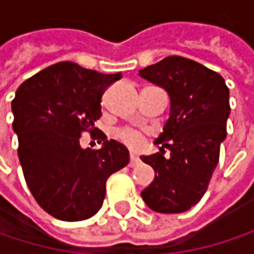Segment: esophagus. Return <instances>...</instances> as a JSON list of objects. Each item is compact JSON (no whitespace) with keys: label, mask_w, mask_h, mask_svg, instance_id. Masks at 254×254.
Returning <instances> with one entry per match:
<instances>
[{"label":"esophagus","mask_w":254,"mask_h":254,"mask_svg":"<svg viewBox=\"0 0 254 254\" xmlns=\"http://www.w3.org/2000/svg\"><path fill=\"white\" fill-rule=\"evenodd\" d=\"M139 162H141V160H139V159H138L136 156H133V154H130V159H129V166H130V168H133V166H136V165H138Z\"/></svg>","instance_id":"34e87169"}]
</instances>
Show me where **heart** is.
I'll use <instances>...</instances> for the list:
<instances>
[{
    "label": "heart",
    "instance_id": "b5f03b06",
    "mask_svg": "<svg viewBox=\"0 0 254 254\" xmlns=\"http://www.w3.org/2000/svg\"><path fill=\"white\" fill-rule=\"evenodd\" d=\"M118 136H119L121 141H124L127 147H130V148H138L141 145V142H142L141 132H138L135 129H129V127L121 129L118 132Z\"/></svg>",
    "mask_w": 254,
    "mask_h": 254
}]
</instances>
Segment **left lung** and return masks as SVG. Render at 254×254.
Masks as SVG:
<instances>
[{"mask_svg": "<svg viewBox=\"0 0 254 254\" xmlns=\"http://www.w3.org/2000/svg\"><path fill=\"white\" fill-rule=\"evenodd\" d=\"M139 76L171 97V118L156 139L160 151L141 156L156 174L141 195L154 212L182 213L201 200L219 162L231 110L228 86L219 73L179 56L141 69Z\"/></svg>", "mask_w": 254, "mask_h": 254, "instance_id": "8db88e82", "label": "left lung"}]
</instances>
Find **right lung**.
I'll list each match as a JSON object with an SVG mask.
<instances>
[{"label": "right lung", "mask_w": 254, "mask_h": 254, "mask_svg": "<svg viewBox=\"0 0 254 254\" xmlns=\"http://www.w3.org/2000/svg\"><path fill=\"white\" fill-rule=\"evenodd\" d=\"M121 73L104 75L60 62L25 80L11 101L19 160L36 203L51 216L75 222L103 206L109 177L129 163L127 148L93 135L100 150H83L80 136L98 129L101 97Z\"/></svg>", "instance_id": "obj_1"}]
</instances>
